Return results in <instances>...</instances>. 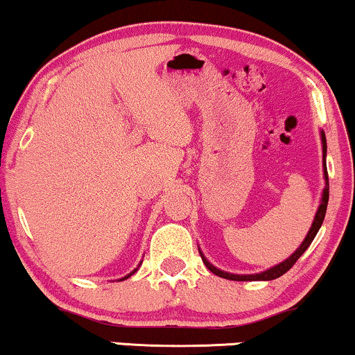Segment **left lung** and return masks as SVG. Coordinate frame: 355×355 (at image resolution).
<instances>
[{"label":"left lung","instance_id":"8db88e82","mask_svg":"<svg viewBox=\"0 0 355 355\" xmlns=\"http://www.w3.org/2000/svg\"><path fill=\"white\" fill-rule=\"evenodd\" d=\"M322 137V157H324V177H326V189L322 191V200H321V205H319V210L315 213V218L313 221V226H311L309 233H307V236L304 238V241H302V245L297 248L294 253L289 256L286 261H283L281 264H277V266L271 268V270L264 271V272H258V275H246V276H240V275H230V272H225L221 270H216L213 264H210L207 261V258L202 254V259L205 263V266L208 268L211 272H215L216 276L220 277H225V279H232V281H271V279H276V277L283 276L284 272H288L291 268L294 266V263L297 261V259L301 258V254L304 253V251L309 248L311 243L315 238V234H318L319 228H321L322 221H324V216H326V210H327V202H329V177H327V166H326V150H327V145H326V135H324V132L321 134Z\"/></svg>","mask_w":355,"mask_h":355}]
</instances>
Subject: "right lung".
<instances>
[{"mask_svg":"<svg viewBox=\"0 0 355 355\" xmlns=\"http://www.w3.org/2000/svg\"><path fill=\"white\" fill-rule=\"evenodd\" d=\"M132 276V272H130V275L129 276H125V277H122V279H127V277H130Z\"/></svg>","mask_w":355,"mask_h":355,"instance_id":"right-lung-1","label":"right lung"}]
</instances>
